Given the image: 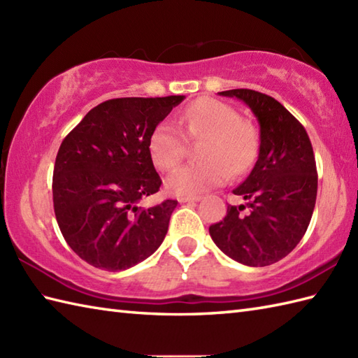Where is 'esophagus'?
Returning <instances> with one entry per match:
<instances>
[{"mask_svg": "<svg viewBox=\"0 0 358 358\" xmlns=\"http://www.w3.org/2000/svg\"><path fill=\"white\" fill-rule=\"evenodd\" d=\"M201 196L200 195H189V196H178L180 203H196L200 201Z\"/></svg>", "mask_w": 358, "mask_h": 358, "instance_id": "1", "label": "esophagus"}]
</instances>
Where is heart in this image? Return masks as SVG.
Here are the masks:
<instances>
[{"mask_svg":"<svg viewBox=\"0 0 358 358\" xmlns=\"http://www.w3.org/2000/svg\"><path fill=\"white\" fill-rule=\"evenodd\" d=\"M180 123L191 138H204L200 148L203 162L186 164L166 180L167 191L194 195L226 183L254 166L258 155V134L232 106L203 96L181 112ZM152 163L163 171L178 166L186 155V140L171 121L158 123L149 136Z\"/></svg>","mask_w":358,"mask_h":358,"instance_id":"1","label":"heart"}]
</instances>
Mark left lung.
<instances>
[{"instance_id":"1","label":"left lung","mask_w":358,"mask_h":358,"mask_svg":"<svg viewBox=\"0 0 358 358\" xmlns=\"http://www.w3.org/2000/svg\"><path fill=\"white\" fill-rule=\"evenodd\" d=\"M218 94L238 98L252 110L260 124V150L254 169L232 191L248 203L229 204L209 234L232 260L262 268L285 258L308 229L318 181L313 144L300 121L275 98L250 89Z\"/></svg>"}]
</instances>
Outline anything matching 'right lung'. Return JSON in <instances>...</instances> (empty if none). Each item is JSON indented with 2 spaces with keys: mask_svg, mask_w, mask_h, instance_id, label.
<instances>
[{
  "mask_svg": "<svg viewBox=\"0 0 358 358\" xmlns=\"http://www.w3.org/2000/svg\"><path fill=\"white\" fill-rule=\"evenodd\" d=\"M183 100H108L89 110L59 146L52 183L57 222L73 252L95 268L129 269L163 243L178 201L140 206L162 186L149 136Z\"/></svg>",
  "mask_w": 358,
  "mask_h": 358,
  "instance_id": "1",
  "label": "right lung"
}]
</instances>
